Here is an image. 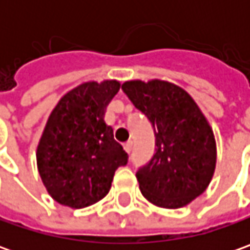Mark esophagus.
Segmentation results:
<instances>
[{"label":"esophagus","mask_w":250,"mask_h":250,"mask_svg":"<svg viewBox=\"0 0 250 250\" xmlns=\"http://www.w3.org/2000/svg\"><path fill=\"white\" fill-rule=\"evenodd\" d=\"M124 149H125V151H126L128 154H130V151H132V142L125 143V145H124Z\"/></svg>","instance_id":"1"}]
</instances>
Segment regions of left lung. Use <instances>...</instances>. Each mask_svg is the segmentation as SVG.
Returning a JSON list of instances; mask_svg holds the SVG:
<instances>
[{"label": "left lung", "mask_w": 250, "mask_h": 250, "mask_svg": "<svg viewBox=\"0 0 250 250\" xmlns=\"http://www.w3.org/2000/svg\"><path fill=\"white\" fill-rule=\"evenodd\" d=\"M135 107L151 122L156 153L136 172L139 189L151 205L181 208L200 196L216 171L213 128L190 94L175 83L135 79L122 84Z\"/></svg>", "instance_id": "1"}]
</instances>
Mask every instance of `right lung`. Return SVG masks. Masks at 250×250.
Wrapping results in <instances>:
<instances>
[{
	"mask_svg": "<svg viewBox=\"0 0 250 250\" xmlns=\"http://www.w3.org/2000/svg\"><path fill=\"white\" fill-rule=\"evenodd\" d=\"M120 87L115 79L81 83L63 94L45 122L36 150L37 169L60 205L83 208L100 202L110 192L115 169L128 163L104 121Z\"/></svg>",
	"mask_w": 250,
	"mask_h": 250,
	"instance_id": "1",
	"label": "right lung"
}]
</instances>
